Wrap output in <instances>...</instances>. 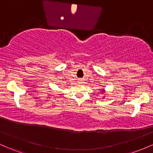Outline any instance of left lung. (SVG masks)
Wrapping results in <instances>:
<instances>
[{
	"instance_id": "8db88e82",
	"label": "left lung",
	"mask_w": 153,
	"mask_h": 153,
	"mask_svg": "<svg viewBox=\"0 0 153 153\" xmlns=\"http://www.w3.org/2000/svg\"><path fill=\"white\" fill-rule=\"evenodd\" d=\"M102 92H103V91H102Z\"/></svg>"
}]
</instances>
